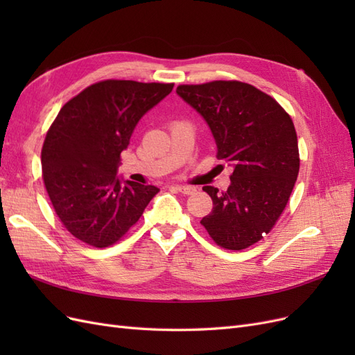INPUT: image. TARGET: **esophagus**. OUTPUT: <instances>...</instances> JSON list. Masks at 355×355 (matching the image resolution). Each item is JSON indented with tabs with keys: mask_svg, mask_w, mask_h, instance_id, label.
<instances>
[{
	"mask_svg": "<svg viewBox=\"0 0 355 355\" xmlns=\"http://www.w3.org/2000/svg\"><path fill=\"white\" fill-rule=\"evenodd\" d=\"M176 189H178L179 192H182V194H185V196L194 194V192L197 191L194 187H188V185H176Z\"/></svg>",
	"mask_w": 355,
	"mask_h": 355,
	"instance_id": "obj_1",
	"label": "esophagus"
}]
</instances>
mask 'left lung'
I'll return each instance as SVG.
<instances>
[{"label": "left lung", "mask_w": 355, "mask_h": 355, "mask_svg": "<svg viewBox=\"0 0 355 355\" xmlns=\"http://www.w3.org/2000/svg\"><path fill=\"white\" fill-rule=\"evenodd\" d=\"M176 93L207 123L218 158L234 167L228 191L202 188L213 210L201 225L223 249H247L271 231L297 179L292 118L271 96L240 81L179 85Z\"/></svg>", "instance_id": "obj_1"}]
</instances>
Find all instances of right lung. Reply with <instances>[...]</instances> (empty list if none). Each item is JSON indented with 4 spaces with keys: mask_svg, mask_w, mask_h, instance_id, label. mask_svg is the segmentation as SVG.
Here are the masks:
<instances>
[{
    "mask_svg": "<svg viewBox=\"0 0 355 355\" xmlns=\"http://www.w3.org/2000/svg\"><path fill=\"white\" fill-rule=\"evenodd\" d=\"M173 84L105 80L63 105L41 151L42 179L60 222L93 247L120 240L159 191L116 176L139 120Z\"/></svg>",
    "mask_w": 355,
    "mask_h": 355,
    "instance_id": "obj_1",
    "label": "right lung"
}]
</instances>
